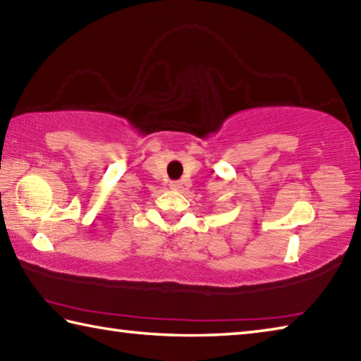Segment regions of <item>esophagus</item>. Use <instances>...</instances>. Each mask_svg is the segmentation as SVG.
<instances>
[{
  "label": "esophagus",
  "mask_w": 361,
  "mask_h": 361,
  "mask_svg": "<svg viewBox=\"0 0 361 361\" xmlns=\"http://www.w3.org/2000/svg\"><path fill=\"white\" fill-rule=\"evenodd\" d=\"M170 189H173V191H181L183 183L181 181H172V183H170Z\"/></svg>",
  "instance_id": "obj_1"
}]
</instances>
